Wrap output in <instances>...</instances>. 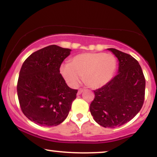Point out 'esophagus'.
Returning <instances> with one entry per match:
<instances>
[{"label":"esophagus","mask_w":157,"mask_h":157,"mask_svg":"<svg viewBox=\"0 0 157 157\" xmlns=\"http://www.w3.org/2000/svg\"><path fill=\"white\" fill-rule=\"evenodd\" d=\"M82 92H83V89H79V90H78V91H77V95H80V94H82Z\"/></svg>","instance_id":"34e87169"}]
</instances>
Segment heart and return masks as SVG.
Returning <instances> with one entry per match:
<instances>
[{"label": "heart", "instance_id": "b5f03b06", "mask_svg": "<svg viewBox=\"0 0 157 157\" xmlns=\"http://www.w3.org/2000/svg\"><path fill=\"white\" fill-rule=\"evenodd\" d=\"M116 68L117 60L111 54L83 53L75 56L71 63L61 65L60 72L70 87H77L83 77L89 87L97 89L111 80Z\"/></svg>", "mask_w": 157, "mask_h": 157}]
</instances>
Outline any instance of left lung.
<instances>
[{"instance_id": "obj_1", "label": "left lung", "mask_w": 157, "mask_h": 157, "mask_svg": "<svg viewBox=\"0 0 157 157\" xmlns=\"http://www.w3.org/2000/svg\"><path fill=\"white\" fill-rule=\"evenodd\" d=\"M119 61L117 75L107 85L94 91L90 105L94 120L105 128H115L129 122L142 109L145 80L138 61L116 48H107Z\"/></svg>"}]
</instances>
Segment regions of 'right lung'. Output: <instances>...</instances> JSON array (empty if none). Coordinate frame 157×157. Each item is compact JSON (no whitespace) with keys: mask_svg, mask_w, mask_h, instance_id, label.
<instances>
[{"mask_svg":"<svg viewBox=\"0 0 157 157\" xmlns=\"http://www.w3.org/2000/svg\"><path fill=\"white\" fill-rule=\"evenodd\" d=\"M71 49L51 45L32 53L19 73L17 91L21 110L42 126H56L67 117L77 90L69 88L60 73Z\"/></svg>","mask_w":157,"mask_h":157,"instance_id":"add662e5","label":"right lung"}]
</instances>
